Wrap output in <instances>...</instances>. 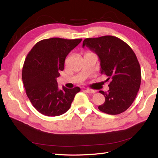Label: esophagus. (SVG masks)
Instances as JSON below:
<instances>
[{"label":"esophagus","mask_w":158,"mask_h":158,"mask_svg":"<svg viewBox=\"0 0 158 158\" xmlns=\"http://www.w3.org/2000/svg\"><path fill=\"white\" fill-rule=\"evenodd\" d=\"M85 91L88 93H95V90H92V89H85Z\"/></svg>","instance_id":"1"}]
</instances>
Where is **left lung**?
Segmentation results:
<instances>
[{
  "instance_id": "1",
  "label": "left lung",
  "mask_w": 158,
  "mask_h": 158,
  "mask_svg": "<svg viewBox=\"0 0 158 158\" xmlns=\"http://www.w3.org/2000/svg\"><path fill=\"white\" fill-rule=\"evenodd\" d=\"M83 47L95 52L100 61V73L110 79L107 92L100 90L105 102L98 106L101 111L111 115L121 114L130 107L139 90L141 68L131 47L111 35L86 38Z\"/></svg>"
}]
</instances>
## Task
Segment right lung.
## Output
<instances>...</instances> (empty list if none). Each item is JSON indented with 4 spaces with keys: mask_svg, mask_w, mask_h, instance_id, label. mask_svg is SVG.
Returning <instances> with one entry per match:
<instances>
[{
    "mask_svg": "<svg viewBox=\"0 0 158 158\" xmlns=\"http://www.w3.org/2000/svg\"><path fill=\"white\" fill-rule=\"evenodd\" d=\"M81 39L53 37L40 41L28 53L22 69V81L26 95L40 113L47 116L65 114L70 108L79 87L58 89L56 79L64 69L68 53Z\"/></svg>",
    "mask_w": 158,
    "mask_h": 158,
    "instance_id": "right-lung-1",
    "label": "right lung"
}]
</instances>
